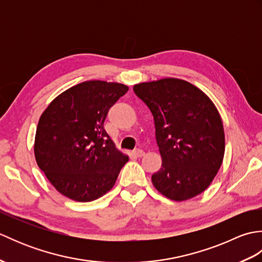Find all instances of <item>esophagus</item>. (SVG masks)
Here are the masks:
<instances>
[{
  "label": "esophagus",
  "mask_w": 262,
  "mask_h": 262,
  "mask_svg": "<svg viewBox=\"0 0 262 262\" xmlns=\"http://www.w3.org/2000/svg\"><path fill=\"white\" fill-rule=\"evenodd\" d=\"M134 154H135V157H137V158H142V157H144V154H145V153H144L143 149L137 148L134 151Z\"/></svg>",
  "instance_id": "34e87169"
}]
</instances>
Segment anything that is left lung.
Instances as JSON below:
<instances>
[{
  "label": "left lung",
  "mask_w": 262,
  "mask_h": 262,
  "mask_svg": "<svg viewBox=\"0 0 262 262\" xmlns=\"http://www.w3.org/2000/svg\"><path fill=\"white\" fill-rule=\"evenodd\" d=\"M151 110L162 166L152 176L158 190L182 202L202 193L223 162V122L211 100L191 83L162 79L134 85Z\"/></svg>",
  "instance_id": "8db88e82"
}]
</instances>
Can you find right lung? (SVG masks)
I'll return each mask as SVG.
<instances>
[{
  "label": "right lung",
  "instance_id": "obj_1",
  "mask_svg": "<svg viewBox=\"0 0 262 262\" xmlns=\"http://www.w3.org/2000/svg\"><path fill=\"white\" fill-rule=\"evenodd\" d=\"M127 91L120 83L86 81L60 93L40 116L37 164L65 197L92 202L114 187L128 157L116 148L103 122Z\"/></svg>",
  "mask_w": 262,
  "mask_h": 262
}]
</instances>
